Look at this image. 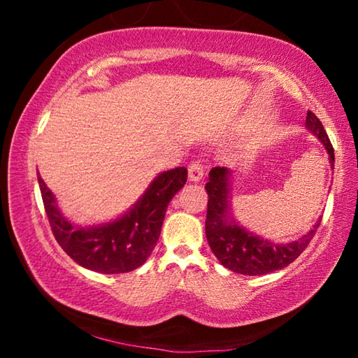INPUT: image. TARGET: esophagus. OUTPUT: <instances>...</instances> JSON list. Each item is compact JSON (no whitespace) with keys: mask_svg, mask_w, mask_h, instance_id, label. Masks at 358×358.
Here are the masks:
<instances>
[{"mask_svg":"<svg viewBox=\"0 0 358 358\" xmlns=\"http://www.w3.org/2000/svg\"><path fill=\"white\" fill-rule=\"evenodd\" d=\"M187 175H189L191 181H201L203 177V166L201 161H192L189 167H187Z\"/></svg>","mask_w":358,"mask_h":358,"instance_id":"obj_1","label":"esophagus"}]
</instances>
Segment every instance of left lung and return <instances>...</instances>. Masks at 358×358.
I'll use <instances>...</instances> for the list:
<instances>
[{
    "mask_svg": "<svg viewBox=\"0 0 358 358\" xmlns=\"http://www.w3.org/2000/svg\"><path fill=\"white\" fill-rule=\"evenodd\" d=\"M306 128L322 142L333 169L335 153H333L330 138L320 120L311 110L306 113ZM208 177V183L205 185V189L208 192L205 234H207L211 251L226 268L248 276L271 273L292 264L310 245L320 220L314 224L310 232L290 243H273V241L264 240L259 235L248 232L243 226H238L230 216L229 169L213 167Z\"/></svg>",
    "mask_w": 358,
    "mask_h": 358,
    "instance_id": "1",
    "label": "left lung"
}]
</instances>
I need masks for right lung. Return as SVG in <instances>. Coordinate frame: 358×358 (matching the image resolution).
Listing matches in <instances>:
<instances>
[{
	"label": "right lung",
	"mask_w": 358,
	"mask_h": 358,
	"mask_svg": "<svg viewBox=\"0 0 358 358\" xmlns=\"http://www.w3.org/2000/svg\"><path fill=\"white\" fill-rule=\"evenodd\" d=\"M186 180V167L162 172L126 215L94 227H78L62 215L38 173L44 208L58 245L78 265L106 275L128 273L147 262L159 240L169 202Z\"/></svg>",
	"instance_id": "add662e5"
}]
</instances>
